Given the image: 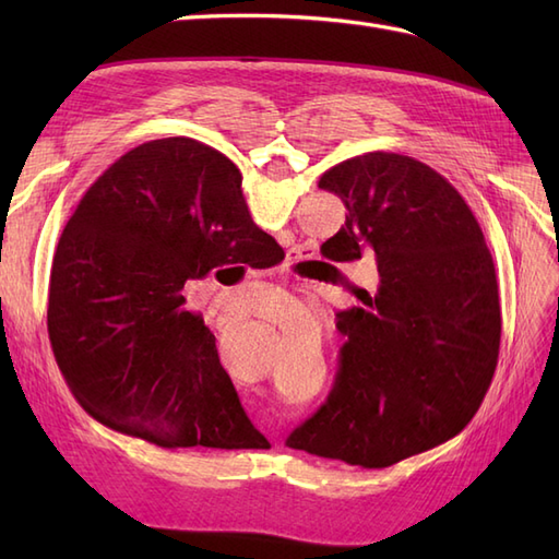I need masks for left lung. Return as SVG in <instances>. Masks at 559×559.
<instances>
[{
  "mask_svg": "<svg viewBox=\"0 0 559 559\" xmlns=\"http://www.w3.org/2000/svg\"><path fill=\"white\" fill-rule=\"evenodd\" d=\"M319 187L348 209L322 254H374L379 290L338 312L334 389L286 444L386 468L456 437L488 394L502 336L492 254L463 197L411 156L365 153Z\"/></svg>",
  "mask_w": 559,
  "mask_h": 559,
  "instance_id": "obj_1",
  "label": "left lung"
}]
</instances>
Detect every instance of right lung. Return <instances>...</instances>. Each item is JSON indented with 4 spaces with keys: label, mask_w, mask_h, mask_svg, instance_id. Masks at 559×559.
<instances>
[{
    "label": "right lung",
    "mask_w": 559,
    "mask_h": 559,
    "mask_svg": "<svg viewBox=\"0 0 559 559\" xmlns=\"http://www.w3.org/2000/svg\"><path fill=\"white\" fill-rule=\"evenodd\" d=\"M278 247L216 148L173 136L115 160L71 213L50 271L47 334L81 408L163 449L264 444L182 293L223 266L269 269Z\"/></svg>",
    "instance_id": "right-lung-1"
}]
</instances>
